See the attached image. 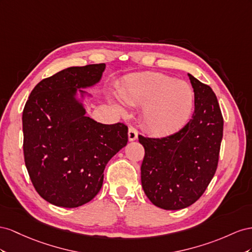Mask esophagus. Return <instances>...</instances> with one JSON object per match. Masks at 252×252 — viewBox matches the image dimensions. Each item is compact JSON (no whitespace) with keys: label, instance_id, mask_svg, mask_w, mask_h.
<instances>
[{"label":"esophagus","instance_id":"esophagus-1","mask_svg":"<svg viewBox=\"0 0 252 252\" xmlns=\"http://www.w3.org/2000/svg\"><path fill=\"white\" fill-rule=\"evenodd\" d=\"M137 137H138L137 131H136V128L134 126H131L130 127H128V140L134 141L137 139Z\"/></svg>","mask_w":252,"mask_h":252}]
</instances>
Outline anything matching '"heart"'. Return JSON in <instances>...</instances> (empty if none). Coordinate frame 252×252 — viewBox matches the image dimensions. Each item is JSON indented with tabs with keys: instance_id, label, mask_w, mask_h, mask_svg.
Wrapping results in <instances>:
<instances>
[{
	"instance_id": "1",
	"label": "heart",
	"mask_w": 252,
	"mask_h": 252,
	"mask_svg": "<svg viewBox=\"0 0 252 252\" xmlns=\"http://www.w3.org/2000/svg\"><path fill=\"white\" fill-rule=\"evenodd\" d=\"M121 97L131 106L143 105V125L157 135L181 128L189 120L194 106V93L188 83L155 71L128 78ZM119 111L125 112L121 106Z\"/></svg>"
}]
</instances>
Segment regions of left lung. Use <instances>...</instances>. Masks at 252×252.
Listing matches in <instances>:
<instances>
[{
  "label": "left lung",
  "instance_id": "1",
  "mask_svg": "<svg viewBox=\"0 0 252 252\" xmlns=\"http://www.w3.org/2000/svg\"><path fill=\"white\" fill-rule=\"evenodd\" d=\"M194 113L183 128L164 137L138 135L145 148L141 184L148 198L166 210L189 207L203 195L218 169L224 119L209 85L189 74Z\"/></svg>",
  "mask_w": 252,
  "mask_h": 252
}]
</instances>
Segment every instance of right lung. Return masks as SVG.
Returning a JSON list of instances; mask_svg holds the SVG:
<instances>
[{"label":"right lung","mask_w":252,"mask_h":252,"mask_svg":"<svg viewBox=\"0 0 252 252\" xmlns=\"http://www.w3.org/2000/svg\"><path fill=\"white\" fill-rule=\"evenodd\" d=\"M104 63L74 66L43 79L23 110L25 166L39 195L55 206L76 208L94 198L111 158L127 143V126L85 116L76 88L97 83Z\"/></svg>","instance_id":"1"}]
</instances>
